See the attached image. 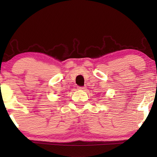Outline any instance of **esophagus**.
Masks as SVG:
<instances>
[{
	"instance_id": "1",
	"label": "esophagus",
	"mask_w": 157,
	"mask_h": 157,
	"mask_svg": "<svg viewBox=\"0 0 157 157\" xmlns=\"http://www.w3.org/2000/svg\"><path fill=\"white\" fill-rule=\"evenodd\" d=\"M86 88L85 86H78V89L79 90H85Z\"/></svg>"
}]
</instances>
